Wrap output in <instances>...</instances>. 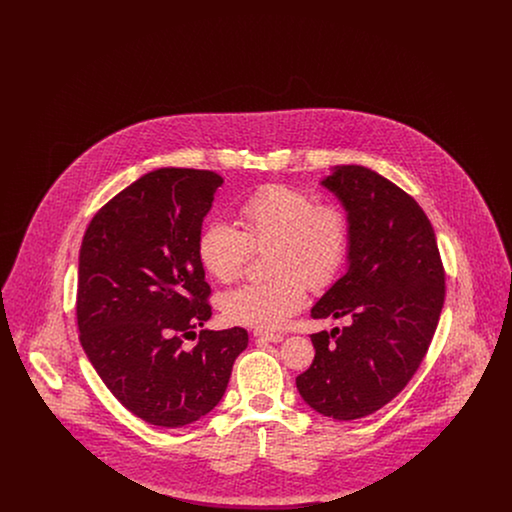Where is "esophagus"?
<instances>
[{"mask_svg":"<svg viewBox=\"0 0 512 512\" xmlns=\"http://www.w3.org/2000/svg\"><path fill=\"white\" fill-rule=\"evenodd\" d=\"M253 336H255L257 341H270V343H280V341L284 340L282 334H270V332H255Z\"/></svg>","mask_w":512,"mask_h":512,"instance_id":"1","label":"esophagus"}]
</instances>
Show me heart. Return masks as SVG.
I'll list each match as a JSON object with an SVG mask.
<instances>
[{"mask_svg":"<svg viewBox=\"0 0 512 512\" xmlns=\"http://www.w3.org/2000/svg\"><path fill=\"white\" fill-rule=\"evenodd\" d=\"M240 230L226 222H209L197 238V257L220 282L242 276L253 249L270 245L268 280L247 282L219 297L228 324L257 330L280 328L297 313L309 286L336 282L347 263L351 228L347 213L334 203L290 184H265L247 195L240 209Z\"/></svg>","mask_w":512,"mask_h":512,"instance_id":"heart-1","label":"heart"}]
</instances>
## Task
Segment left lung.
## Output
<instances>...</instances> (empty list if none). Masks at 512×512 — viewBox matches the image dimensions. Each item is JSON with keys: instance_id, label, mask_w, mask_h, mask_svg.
Wrapping results in <instances>:
<instances>
[{"instance_id": "obj_1", "label": "left lung", "mask_w": 512, "mask_h": 512, "mask_svg": "<svg viewBox=\"0 0 512 512\" xmlns=\"http://www.w3.org/2000/svg\"><path fill=\"white\" fill-rule=\"evenodd\" d=\"M322 186L340 199L351 228L349 268L311 317L347 326L311 336L315 359L295 378L305 403L336 420L376 413L422 363L445 299V270L422 207L361 165L336 167Z\"/></svg>"}]
</instances>
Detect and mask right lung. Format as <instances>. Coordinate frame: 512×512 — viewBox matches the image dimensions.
Here are the masks:
<instances>
[{
	"mask_svg": "<svg viewBox=\"0 0 512 512\" xmlns=\"http://www.w3.org/2000/svg\"><path fill=\"white\" fill-rule=\"evenodd\" d=\"M217 172H147L107 201L78 257L80 343L122 405L153 426L180 428L219 405L247 332L195 328L211 318L197 257Z\"/></svg>",
	"mask_w": 512,
	"mask_h": 512,
	"instance_id": "add662e5",
	"label": "right lung"
}]
</instances>
